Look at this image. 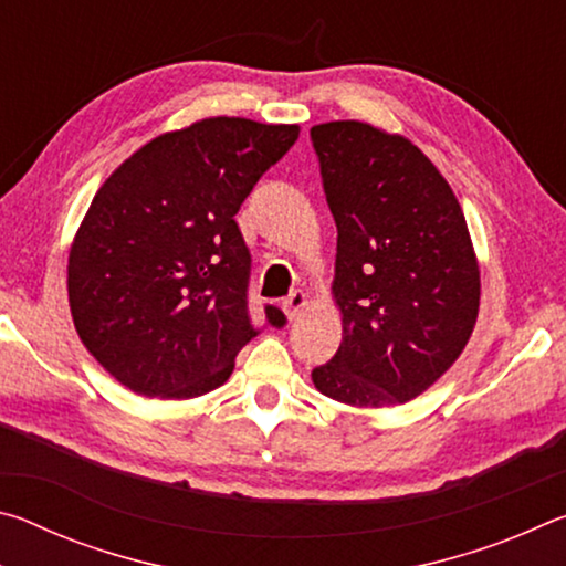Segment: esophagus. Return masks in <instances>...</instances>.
<instances>
[{"label": "esophagus", "instance_id": "1", "mask_svg": "<svg viewBox=\"0 0 566 566\" xmlns=\"http://www.w3.org/2000/svg\"><path fill=\"white\" fill-rule=\"evenodd\" d=\"M306 294L304 292H292L290 296H286V300L282 302V310H284V314H286V319H294L296 314H300L304 306H306Z\"/></svg>", "mask_w": 566, "mask_h": 566}]
</instances>
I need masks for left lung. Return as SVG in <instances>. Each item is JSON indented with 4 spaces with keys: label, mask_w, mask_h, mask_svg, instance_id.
I'll use <instances>...</instances> for the list:
<instances>
[{
    "label": "left lung",
    "mask_w": 566,
    "mask_h": 566,
    "mask_svg": "<svg viewBox=\"0 0 566 566\" xmlns=\"http://www.w3.org/2000/svg\"><path fill=\"white\" fill-rule=\"evenodd\" d=\"M310 137L337 224L332 294L342 312L339 349L312 381L342 405H405L472 337L479 266L462 207L399 134L347 119Z\"/></svg>",
    "instance_id": "1"
}]
</instances>
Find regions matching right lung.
<instances>
[{"mask_svg":"<svg viewBox=\"0 0 566 566\" xmlns=\"http://www.w3.org/2000/svg\"><path fill=\"white\" fill-rule=\"evenodd\" d=\"M296 137V124L202 119L134 151L94 195L66 290L84 347L124 387L191 399L232 375L260 334L234 214ZM264 314L276 322L282 312Z\"/></svg>","mask_w":566,"mask_h":566,"instance_id":"add662e5","label":"right lung"}]
</instances>
